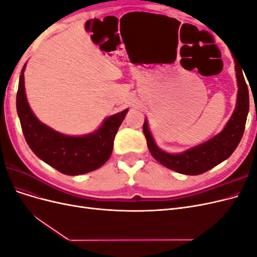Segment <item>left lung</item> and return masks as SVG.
I'll return each mask as SVG.
<instances>
[{
    "label": "left lung",
    "mask_w": 257,
    "mask_h": 257,
    "mask_svg": "<svg viewBox=\"0 0 257 257\" xmlns=\"http://www.w3.org/2000/svg\"><path fill=\"white\" fill-rule=\"evenodd\" d=\"M235 69L238 84L236 108L221 133L209 139L206 143L193 147L182 153H167L160 149L155 144L149 131V126H148V121L145 120L143 130L148 148H149L152 157L160 164L175 170L179 174L196 176L204 174L209 169L219 165L220 163L228 159L236 150L244 132L250 100H248V90L243 76L244 71L242 72L243 68L241 67L236 59Z\"/></svg>",
    "instance_id": "8db88e82"
}]
</instances>
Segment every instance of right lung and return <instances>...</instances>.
Masks as SVG:
<instances>
[{
  "instance_id": "right-lung-1",
  "label": "right lung",
  "mask_w": 257,
  "mask_h": 257,
  "mask_svg": "<svg viewBox=\"0 0 257 257\" xmlns=\"http://www.w3.org/2000/svg\"><path fill=\"white\" fill-rule=\"evenodd\" d=\"M23 66L17 92V112L29 147L38 158L60 173L78 176L93 172L109 160L116 132L128 109L108 116L98 130L82 136H68L38 120L29 106Z\"/></svg>"
}]
</instances>
